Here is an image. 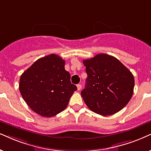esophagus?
Segmentation results:
<instances>
[{
	"mask_svg": "<svg viewBox=\"0 0 151 151\" xmlns=\"http://www.w3.org/2000/svg\"><path fill=\"white\" fill-rule=\"evenodd\" d=\"M77 87L78 91H80V90H81V84H77Z\"/></svg>",
	"mask_w": 151,
	"mask_h": 151,
	"instance_id": "34e87169",
	"label": "esophagus"
}]
</instances>
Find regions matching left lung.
Listing matches in <instances>:
<instances>
[{
    "instance_id": "8db88e82",
    "label": "left lung",
    "mask_w": 151,
    "mask_h": 151,
    "mask_svg": "<svg viewBox=\"0 0 151 151\" xmlns=\"http://www.w3.org/2000/svg\"><path fill=\"white\" fill-rule=\"evenodd\" d=\"M87 79L81 95L91 111L102 116L117 113L133 95L134 79L132 72L115 57L100 53L83 60Z\"/></svg>"
}]
</instances>
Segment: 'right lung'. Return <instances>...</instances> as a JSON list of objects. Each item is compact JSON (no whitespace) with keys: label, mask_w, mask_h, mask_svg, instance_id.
Wrapping results in <instances>:
<instances>
[{"label":"right lung","mask_w":151,"mask_h":151,"mask_svg":"<svg viewBox=\"0 0 151 151\" xmlns=\"http://www.w3.org/2000/svg\"><path fill=\"white\" fill-rule=\"evenodd\" d=\"M19 86L29 107L48 118L63 111L77 90L65 70V60L53 53L36 60L22 74Z\"/></svg>","instance_id":"1"}]
</instances>
